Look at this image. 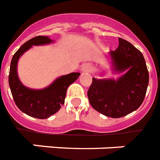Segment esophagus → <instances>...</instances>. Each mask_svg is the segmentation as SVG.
<instances>
[{
    "label": "esophagus",
    "mask_w": 160,
    "mask_h": 160,
    "mask_svg": "<svg viewBox=\"0 0 160 160\" xmlns=\"http://www.w3.org/2000/svg\"><path fill=\"white\" fill-rule=\"evenodd\" d=\"M92 70V65L89 63H85L81 67V71L83 72H88Z\"/></svg>",
    "instance_id": "obj_1"
}]
</instances>
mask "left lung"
I'll return each mask as SVG.
<instances>
[{
	"label": "left lung",
	"mask_w": 160,
	"mask_h": 160,
	"mask_svg": "<svg viewBox=\"0 0 160 160\" xmlns=\"http://www.w3.org/2000/svg\"><path fill=\"white\" fill-rule=\"evenodd\" d=\"M112 73L118 78H92L88 92L91 106L108 117L119 118L137 110L142 104L149 84L144 56L135 46L119 38V47L108 57Z\"/></svg>",
	"instance_id": "obj_1"
}]
</instances>
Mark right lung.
Masks as SVG:
<instances>
[{"mask_svg":"<svg viewBox=\"0 0 160 160\" xmlns=\"http://www.w3.org/2000/svg\"><path fill=\"white\" fill-rule=\"evenodd\" d=\"M53 43L47 36H36L22 44L14 54L9 73V85L11 94L18 108L26 115L34 118L46 119L55 114L64 104L66 92L69 85L80 76V72L62 75L43 89H32L20 82L17 72L20 58L32 46L45 45Z\"/></svg>","mask_w":160,"mask_h":160,"instance_id":"1","label":"right lung"}]
</instances>
